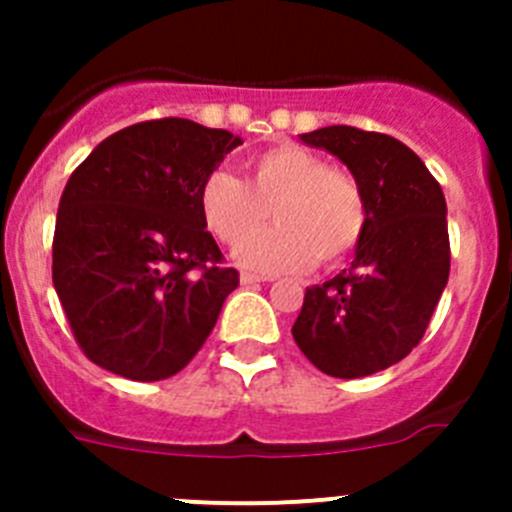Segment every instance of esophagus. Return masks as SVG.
I'll return each mask as SVG.
<instances>
[{"label":"esophagus","instance_id":"1","mask_svg":"<svg viewBox=\"0 0 512 512\" xmlns=\"http://www.w3.org/2000/svg\"><path fill=\"white\" fill-rule=\"evenodd\" d=\"M261 282H266V277H259V274H248V271H243L241 274L243 287H251V284H261Z\"/></svg>","mask_w":512,"mask_h":512}]
</instances>
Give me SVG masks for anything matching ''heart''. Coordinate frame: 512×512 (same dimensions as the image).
Returning a JSON list of instances; mask_svg holds the SVG:
<instances>
[{"mask_svg":"<svg viewBox=\"0 0 512 512\" xmlns=\"http://www.w3.org/2000/svg\"><path fill=\"white\" fill-rule=\"evenodd\" d=\"M246 171L248 182L215 169L200 184L210 233L230 246L249 235L235 251L241 266L264 274L302 271L315 259L338 264L359 246L369 210L351 174L330 169L323 156L295 143L256 153ZM269 206L278 225L254 234Z\"/></svg>","mask_w":512,"mask_h":512,"instance_id":"obj_1","label":"heart"}]
</instances>
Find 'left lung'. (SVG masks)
I'll return each instance as SVG.
<instances>
[{"instance_id": "left-lung-1", "label": "left lung", "mask_w": 512, "mask_h": 512, "mask_svg": "<svg viewBox=\"0 0 512 512\" xmlns=\"http://www.w3.org/2000/svg\"><path fill=\"white\" fill-rule=\"evenodd\" d=\"M300 140L346 164L369 217L351 266L305 289L292 336L320 372L369 377L418 346L446 289V200L423 161L390 135L330 125Z\"/></svg>"}]
</instances>
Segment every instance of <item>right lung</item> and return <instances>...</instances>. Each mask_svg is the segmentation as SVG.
I'll return each mask as SVG.
<instances>
[{"label":"right lung","mask_w":512,"mask_h":512,"mask_svg":"<svg viewBox=\"0 0 512 512\" xmlns=\"http://www.w3.org/2000/svg\"><path fill=\"white\" fill-rule=\"evenodd\" d=\"M243 140L182 117L104 138L71 174L53 235V287L76 343L135 382L169 379L212 333L238 271L200 212V184Z\"/></svg>","instance_id":"right-lung-1"}]
</instances>
